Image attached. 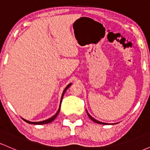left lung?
Masks as SVG:
<instances>
[{
	"label": "left lung",
	"instance_id": "left-lung-1",
	"mask_svg": "<svg viewBox=\"0 0 150 150\" xmlns=\"http://www.w3.org/2000/svg\"><path fill=\"white\" fill-rule=\"evenodd\" d=\"M87 115H88V116L89 117V118H90V119L92 120H93V121H94V122H95V123H99V124H103V125L106 124V123H102V122H100V121H99V120H97L94 119V118H92V117L89 114V113H88V112H87Z\"/></svg>",
	"mask_w": 150,
	"mask_h": 150
}]
</instances>
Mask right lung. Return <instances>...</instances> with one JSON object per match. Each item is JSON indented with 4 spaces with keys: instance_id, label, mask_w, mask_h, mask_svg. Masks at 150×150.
I'll list each match as a JSON object with an SVG mask.
<instances>
[{
    "instance_id": "add662e5",
    "label": "right lung",
    "mask_w": 150,
    "mask_h": 150,
    "mask_svg": "<svg viewBox=\"0 0 150 150\" xmlns=\"http://www.w3.org/2000/svg\"><path fill=\"white\" fill-rule=\"evenodd\" d=\"M70 85H71V83H70L69 85H68V86H67V87H65V89H64V91H63V94H62V97H61V104H60L59 108H58V111H57V112H56V114L54 115V116L51 117V118H49V119H47V120H43V121H40V122H31V121H29V120H27L24 119V118H22V119H23L24 120H25V122H27V123H30V124H34V125H42V124H46V123H51V122H52L53 120H54L55 118H56V117H57L58 114V113H59V111H60V108H61V101H62V99H63V95H64V94H65V91L67 90V89H68V87H69Z\"/></svg>"
}]
</instances>
